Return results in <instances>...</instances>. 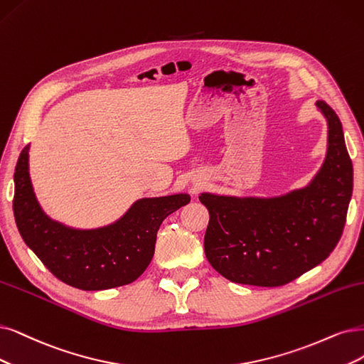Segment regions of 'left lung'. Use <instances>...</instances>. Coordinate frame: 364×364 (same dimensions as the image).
<instances>
[{
  "label": "left lung",
  "mask_w": 364,
  "mask_h": 364,
  "mask_svg": "<svg viewBox=\"0 0 364 364\" xmlns=\"http://www.w3.org/2000/svg\"><path fill=\"white\" fill-rule=\"evenodd\" d=\"M328 150L314 181L272 199L203 193L208 213L204 249L211 267L228 280L282 287L328 258L343 232L353 195V161L342 123L326 102Z\"/></svg>",
  "instance_id": "left-lung-1"
}]
</instances>
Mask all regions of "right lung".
Wrapping results in <instances>:
<instances>
[{
	"label": "right lung",
	"mask_w": 364,
	"mask_h": 364,
	"mask_svg": "<svg viewBox=\"0 0 364 364\" xmlns=\"http://www.w3.org/2000/svg\"><path fill=\"white\" fill-rule=\"evenodd\" d=\"M28 148L15 168L13 213L21 237L48 270L84 291L132 284L151 262L157 231L171 213L191 203L189 195L141 199L117 223L76 231L52 222L40 210L28 173Z\"/></svg>",
	"instance_id": "right-lung-1"
}]
</instances>
